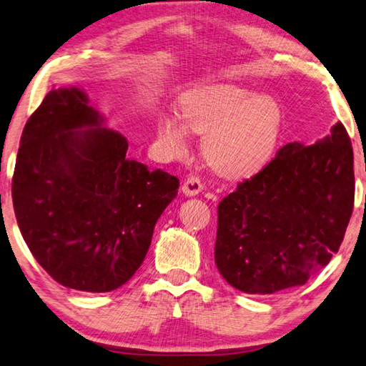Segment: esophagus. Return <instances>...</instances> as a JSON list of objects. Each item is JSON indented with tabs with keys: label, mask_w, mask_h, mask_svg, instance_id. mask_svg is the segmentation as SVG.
<instances>
[{
	"label": "esophagus",
	"mask_w": 366,
	"mask_h": 366,
	"mask_svg": "<svg viewBox=\"0 0 366 366\" xmlns=\"http://www.w3.org/2000/svg\"><path fill=\"white\" fill-rule=\"evenodd\" d=\"M203 190V182L198 176H189L182 184V192L187 197H195Z\"/></svg>",
	"instance_id": "1"
}]
</instances>
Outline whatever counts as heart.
I'll return each instance as SVG.
<instances>
[{"label": "heart", "mask_w": 366, "mask_h": 366, "mask_svg": "<svg viewBox=\"0 0 366 366\" xmlns=\"http://www.w3.org/2000/svg\"><path fill=\"white\" fill-rule=\"evenodd\" d=\"M181 115L190 131L203 134L206 162L224 176L240 177L261 169L280 139L278 104L235 84L203 86L187 92ZM157 134L172 152L181 150L187 141V129L176 115L158 119Z\"/></svg>", "instance_id": "1"}]
</instances>
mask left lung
Instances as JSON below:
<instances>
[{
    "label": "left lung",
    "mask_w": 366,
    "mask_h": 366,
    "mask_svg": "<svg viewBox=\"0 0 366 366\" xmlns=\"http://www.w3.org/2000/svg\"><path fill=\"white\" fill-rule=\"evenodd\" d=\"M354 197V152L342 123L312 145H283L219 203V272L248 295L301 287L340 249Z\"/></svg>",
    "instance_id": "obj_1"
}]
</instances>
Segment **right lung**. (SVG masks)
Instances as JSON below:
<instances>
[{
	"label": "right lung",
	"instance_id": "obj_1",
	"mask_svg": "<svg viewBox=\"0 0 366 366\" xmlns=\"http://www.w3.org/2000/svg\"><path fill=\"white\" fill-rule=\"evenodd\" d=\"M128 141L78 88L52 89L21 137L12 203L38 264L62 287L107 293L141 267L179 179L126 157Z\"/></svg>",
	"mask_w": 366,
	"mask_h": 366
}]
</instances>
